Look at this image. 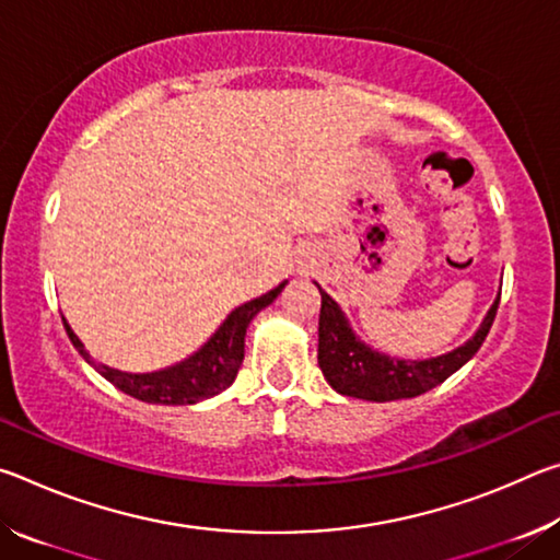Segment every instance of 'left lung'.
Wrapping results in <instances>:
<instances>
[{
    "label": "left lung",
    "mask_w": 560,
    "mask_h": 560,
    "mask_svg": "<svg viewBox=\"0 0 560 560\" xmlns=\"http://www.w3.org/2000/svg\"><path fill=\"white\" fill-rule=\"evenodd\" d=\"M318 287V283H316ZM320 291V316H318V368L336 393L358 397L371 402H390L417 397L432 390L457 373L464 363H469L474 353L485 343L491 324H494L499 296L491 303L485 320L474 330L467 343L432 358H395L371 348L355 336L350 320L340 311L338 303Z\"/></svg>",
    "instance_id": "1"
}]
</instances>
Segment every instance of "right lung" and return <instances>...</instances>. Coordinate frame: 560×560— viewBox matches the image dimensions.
Listing matches in <instances>:
<instances>
[{
  "label": "right lung",
  "mask_w": 560,
  "mask_h": 560,
  "mask_svg": "<svg viewBox=\"0 0 560 560\" xmlns=\"http://www.w3.org/2000/svg\"><path fill=\"white\" fill-rule=\"evenodd\" d=\"M287 287V281H281L277 289H271L264 296L242 303L240 308H234L230 316L222 320V326L214 330L210 340L202 348H197L192 355L179 360V363L163 368L155 373H122L116 368L96 365L89 350L83 348L81 338L73 334V328L66 324V334H69L73 348L96 368V371L136 400H143L150 405H195L202 402L207 397L220 395L234 383L236 373H240L242 360H244V336L249 328L252 318L259 314L261 308H267L269 303Z\"/></svg>",
  "instance_id": "right-lung-1"
}]
</instances>
